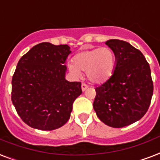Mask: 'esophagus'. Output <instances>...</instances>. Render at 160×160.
Returning <instances> with one entry per match:
<instances>
[{
    "label": "esophagus",
    "instance_id": "34e87169",
    "mask_svg": "<svg viewBox=\"0 0 160 160\" xmlns=\"http://www.w3.org/2000/svg\"><path fill=\"white\" fill-rule=\"evenodd\" d=\"M81 88H82V91H85V90L87 89L88 88V86L86 83H82Z\"/></svg>",
    "mask_w": 160,
    "mask_h": 160
}]
</instances>
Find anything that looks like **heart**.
<instances>
[{
    "label": "heart",
    "mask_w": 160,
    "mask_h": 160,
    "mask_svg": "<svg viewBox=\"0 0 160 160\" xmlns=\"http://www.w3.org/2000/svg\"><path fill=\"white\" fill-rule=\"evenodd\" d=\"M116 66V56L110 47L82 50L73 58L69 69L76 76L80 71L87 72L88 78L94 83H103L113 75Z\"/></svg>",
    "instance_id": "heart-1"
}]
</instances>
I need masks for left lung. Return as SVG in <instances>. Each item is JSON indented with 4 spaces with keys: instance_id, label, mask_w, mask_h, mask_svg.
<instances>
[{
    "instance_id": "1",
    "label": "left lung",
    "mask_w": 160,
    "mask_h": 160,
    "mask_svg": "<svg viewBox=\"0 0 160 160\" xmlns=\"http://www.w3.org/2000/svg\"><path fill=\"white\" fill-rule=\"evenodd\" d=\"M105 44L116 54V66L110 78L95 88L93 106L102 122L121 128L146 114L153 83L149 64L140 50L120 39H110Z\"/></svg>"
}]
</instances>
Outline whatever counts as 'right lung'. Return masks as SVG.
Listing matches in <instances>:
<instances>
[{"label":"right lung","instance_id":"1","mask_svg":"<svg viewBox=\"0 0 160 160\" xmlns=\"http://www.w3.org/2000/svg\"><path fill=\"white\" fill-rule=\"evenodd\" d=\"M67 44L44 42L19 60L12 79V101L23 122L51 131L67 122L72 104L82 93L80 82L65 79Z\"/></svg>","mask_w":160,"mask_h":160}]
</instances>
